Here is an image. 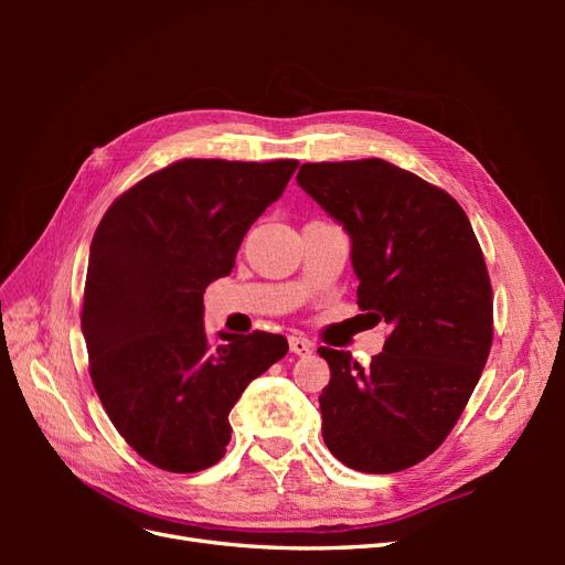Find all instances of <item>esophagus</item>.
Listing matches in <instances>:
<instances>
[{"label": "esophagus", "instance_id": "34e87169", "mask_svg": "<svg viewBox=\"0 0 565 565\" xmlns=\"http://www.w3.org/2000/svg\"><path fill=\"white\" fill-rule=\"evenodd\" d=\"M289 351L297 355H309L313 351V344L306 337H289Z\"/></svg>", "mask_w": 565, "mask_h": 565}]
</instances>
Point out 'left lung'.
<instances>
[{
  "label": "left lung",
  "mask_w": 565,
  "mask_h": 565,
  "mask_svg": "<svg viewBox=\"0 0 565 565\" xmlns=\"http://www.w3.org/2000/svg\"><path fill=\"white\" fill-rule=\"evenodd\" d=\"M297 183L351 235L358 306L386 322L361 367L320 347L322 438L347 467L393 473L429 457L471 398L492 347V287L465 210L380 158L306 162Z\"/></svg>",
  "instance_id": "obj_1"
}]
</instances>
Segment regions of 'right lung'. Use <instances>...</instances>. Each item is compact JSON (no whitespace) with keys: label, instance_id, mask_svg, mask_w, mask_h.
I'll list each match as a JSON object with an SVG mask.
<instances>
[{"label":"right lung","instance_id":"obj_1","mask_svg":"<svg viewBox=\"0 0 565 565\" xmlns=\"http://www.w3.org/2000/svg\"><path fill=\"white\" fill-rule=\"evenodd\" d=\"M297 167L185 158L131 185L100 218L82 301L89 374L119 436L152 467H214L231 407L289 349L262 330L216 344L202 295L233 270L245 233Z\"/></svg>","mask_w":565,"mask_h":565}]
</instances>
